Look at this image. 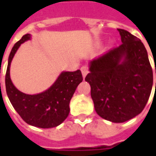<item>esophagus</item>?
Returning a JSON list of instances; mask_svg holds the SVG:
<instances>
[{"instance_id":"34e87169","label":"esophagus","mask_w":156,"mask_h":156,"mask_svg":"<svg viewBox=\"0 0 156 156\" xmlns=\"http://www.w3.org/2000/svg\"><path fill=\"white\" fill-rule=\"evenodd\" d=\"M81 72H82V74H83V77L85 78L86 77V75L88 73V67L87 65H84V66H83L81 68Z\"/></svg>"}]
</instances>
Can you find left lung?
<instances>
[{
	"mask_svg": "<svg viewBox=\"0 0 156 156\" xmlns=\"http://www.w3.org/2000/svg\"><path fill=\"white\" fill-rule=\"evenodd\" d=\"M118 31L122 44L90 62V73L85 80L91 86L97 114L106 120L123 123L145 107L153 85V71L140 40L124 29Z\"/></svg>",
	"mask_w": 156,
	"mask_h": 156,
	"instance_id": "8db88e82",
	"label": "left lung"
}]
</instances>
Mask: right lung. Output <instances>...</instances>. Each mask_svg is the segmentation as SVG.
<instances>
[{
	"instance_id": "add662e5",
	"label": "right lung",
	"mask_w": 156,
	"mask_h": 156,
	"mask_svg": "<svg viewBox=\"0 0 156 156\" xmlns=\"http://www.w3.org/2000/svg\"><path fill=\"white\" fill-rule=\"evenodd\" d=\"M30 39L31 35L26 34L12 48L5 73L6 94L13 108L26 123L42 129L56 127L68 116L69 103L83 81V76L80 70L62 72L54 83L41 94L30 95L19 91L10 78V66L19 47Z\"/></svg>"
}]
</instances>
